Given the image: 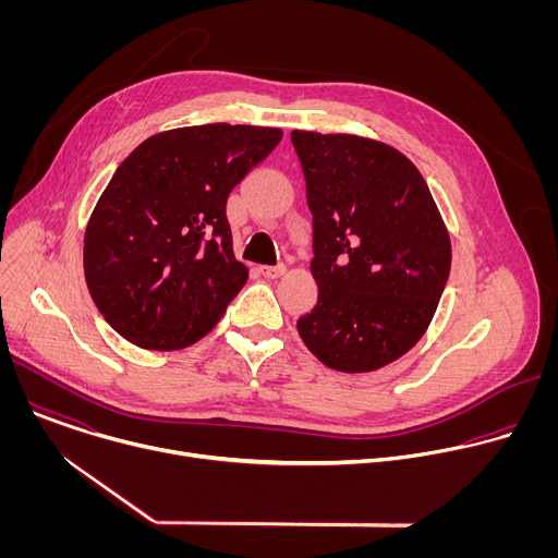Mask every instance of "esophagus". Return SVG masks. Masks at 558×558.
Instances as JSON below:
<instances>
[{
	"label": "esophagus",
	"instance_id": "34e87169",
	"mask_svg": "<svg viewBox=\"0 0 558 558\" xmlns=\"http://www.w3.org/2000/svg\"><path fill=\"white\" fill-rule=\"evenodd\" d=\"M287 271V267L284 265H271V267H260V274L265 276V278H280L282 274Z\"/></svg>",
	"mask_w": 558,
	"mask_h": 558
}]
</instances>
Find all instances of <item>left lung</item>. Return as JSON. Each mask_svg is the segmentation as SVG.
I'll list each match as a JSON object with an SVG mask.
<instances>
[{
	"mask_svg": "<svg viewBox=\"0 0 558 558\" xmlns=\"http://www.w3.org/2000/svg\"><path fill=\"white\" fill-rule=\"evenodd\" d=\"M313 216L315 306L298 333L323 364L381 368L430 325L450 274V238L426 181L390 145L291 132Z\"/></svg>",
	"mask_w": 558,
	"mask_h": 558,
	"instance_id": "left-lung-1",
	"label": "left lung"
}]
</instances>
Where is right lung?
<instances>
[{
  "label": "right lung",
  "mask_w": 558,
  "mask_h": 558,
  "mask_svg": "<svg viewBox=\"0 0 558 558\" xmlns=\"http://www.w3.org/2000/svg\"><path fill=\"white\" fill-rule=\"evenodd\" d=\"M280 138L278 128H179L117 168L86 229L84 271L119 336L177 351L218 325L250 278L233 258L227 198Z\"/></svg>",
  "instance_id": "right-lung-1"
}]
</instances>
